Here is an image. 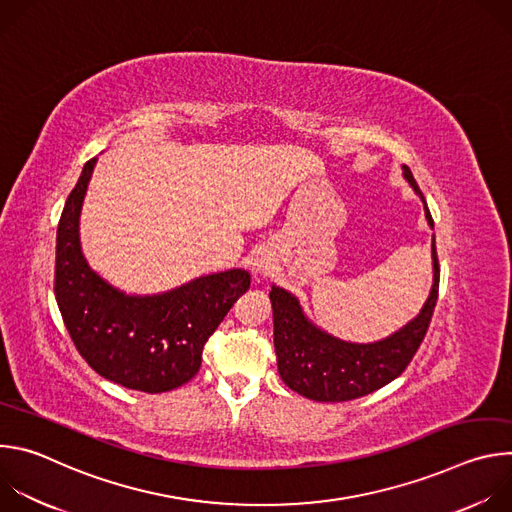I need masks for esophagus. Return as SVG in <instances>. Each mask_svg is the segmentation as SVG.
I'll use <instances>...</instances> for the list:
<instances>
[{"label":"esophagus","mask_w":512,"mask_h":512,"mask_svg":"<svg viewBox=\"0 0 512 512\" xmlns=\"http://www.w3.org/2000/svg\"><path fill=\"white\" fill-rule=\"evenodd\" d=\"M255 271H257V273H259V275H265V273H267V267H265V265H263V263H259V265H257V269H255Z\"/></svg>","instance_id":"esophagus-1"}]
</instances>
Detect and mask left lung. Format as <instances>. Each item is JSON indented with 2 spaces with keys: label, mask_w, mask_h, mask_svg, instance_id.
Here are the masks:
<instances>
[{
  "label": "left lung",
  "mask_w": 512,
  "mask_h": 512,
  "mask_svg": "<svg viewBox=\"0 0 512 512\" xmlns=\"http://www.w3.org/2000/svg\"><path fill=\"white\" fill-rule=\"evenodd\" d=\"M407 182L423 198L411 170L403 166ZM425 202V198H423ZM427 223L433 218L425 204ZM433 253V287L421 314L403 330L375 344H350L338 340L304 316L298 300L281 287H271L269 300L273 308V342L277 354V371L283 383L312 401L338 403L369 395L397 379L413 360L421 346L440 291V263H437L435 237Z\"/></svg>",
  "instance_id": "left-lung-1"
}]
</instances>
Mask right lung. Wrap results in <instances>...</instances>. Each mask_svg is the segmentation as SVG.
I'll list each match as a JSON object with an SVG mask.
<instances>
[{
  "label": "right lung",
  "mask_w": 512,
  "mask_h": 512,
  "mask_svg": "<svg viewBox=\"0 0 512 512\" xmlns=\"http://www.w3.org/2000/svg\"><path fill=\"white\" fill-rule=\"evenodd\" d=\"M97 158L66 198L56 231L54 296L72 344L103 379L143 393H166L200 369L202 350L251 285L243 269L194 279L164 296H125L87 265L79 214Z\"/></svg>",
  "instance_id": "right-lung-1"
}]
</instances>
